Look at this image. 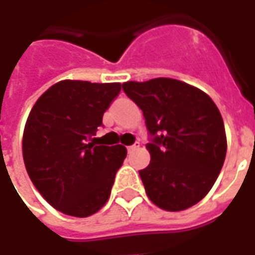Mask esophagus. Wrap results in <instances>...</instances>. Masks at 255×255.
I'll return each mask as SVG.
<instances>
[{
	"label": "esophagus",
	"instance_id": "1",
	"mask_svg": "<svg viewBox=\"0 0 255 255\" xmlns=\"http://www.w3.org/2000/svg\"><path fill=\"white\" fill-rule=\"evenodd\" d=\"M139 147V143H133L131 144V146H128L127 150H128V153H131V151H133V150H136Z\"/></svg>",
	"mask_w": 255,
	"mask_h": 255
}]
</instances>
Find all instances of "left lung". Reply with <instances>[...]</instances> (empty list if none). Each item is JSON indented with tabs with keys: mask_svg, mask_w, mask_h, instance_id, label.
Masks as SVG:
<instances>
[{
	"mask_svg": "<svg viewBox=\"0 0 255 255\" xmlns=\"http://www.w3.org/2000/svg\"><path fill=\"white\" fill-rule=\"evenodd\" d=\"M123 90L143 112L151 135L150 164L139 171L151 202L180 212L202 199L227 154L219 108L202 90L169 78L126 82Z\"/></svg>",
	"mask_w": 255,
	"mask_h": 255,
	"instance_id": "left-lung-1",
	"label": "left lung"
}]
</instances>
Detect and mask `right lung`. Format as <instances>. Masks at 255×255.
<instances>
[{"label": "right lung", "instance_id": "add662e5", "mask_svg": "<svg viewBox=\"0 0 255 255\" xmlns=\"http://www.w3.org/2000/svg\"><path fill=\"white\" fill-rule=\"evenodd\" d=\"M120 90V83L61 80L31 109L23 133L25 169L39 194L61 213L89 217L109 199L127 149L95 146L91 136Z\"/></svg>", "mask_w": 255, "mask_h": 255}]
</instances>
